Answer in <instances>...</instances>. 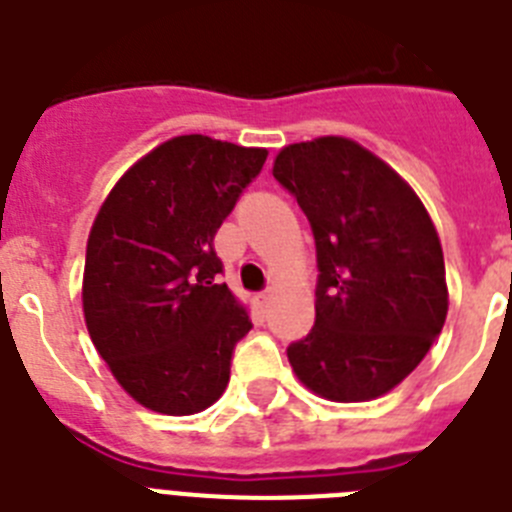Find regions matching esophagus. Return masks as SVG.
I'll return each mask as SVG.
<instances>
[{"instance_id":"1","label":"esophagus","mask_w":512,"mask_h":512,"mask_svg":"<svg viewBox=\"0 0 512 512\" xmlns=\"http://www.w3.org/2000/svg\"><path fill=\"white\" fill-rule=\"evenodd\" d=\"M256 302H259V307H266V302H269V289H266V292H261V295L256 297Z\"/></svg>"}]
</instances>
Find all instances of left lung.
Returning <instances> with one entry per match:
<instances>
[{
	"instance_id": "left-lung-1",
	"label": "left lung",
	"mask_w": 512,
	"mask_h": 512,
	"mask_svg": "<svg viewBox=\"0 0 512 512\" xmlns=\"http://www.w3.org/2000/svg\"><path fill=\"white\" fill-rule=\"evenodd\" d=\"M274 179L315 238V325L289 343L305 387L336 402L390 392L423 361L449 310L443 251L418 194L348 138L282 148Z\"/></svg>"
}]
</instances>
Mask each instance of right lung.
Listing matches in <instances>:
<instances>
[{"label":"right lung","instance_id":"right-lung-1","mask_svg":"<svg viewBox=\"0 0 512 512\" xmlns=\"http://www.w3.org/2000/svg\"><path fill=\"white\" fill-rule=\"evenodd\" d=\"M264 161V148L179 135L140 158L94 220L84 318L143 408L192 415L228 387L235 343L253 325L220 284L215 233Z\"/></svg>","mask_w":512,"mask_h":512}]
</instances>
